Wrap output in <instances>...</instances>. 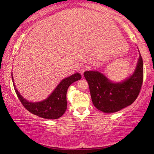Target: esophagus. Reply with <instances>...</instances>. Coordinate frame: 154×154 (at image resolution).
Segmentation results:
<instances>
[{
  "label": "esophagus",
  "mask_w": 154,
  "mask_h": 154,
  "mask_svg": "<svg viewBox=\"0 0 154 154\" xmlns=\"http://www.w3.org/2000/svg\"><path fill=\"white\" fill-rule=\"evenodd\" d=\"M88 66H86V65H82V66H81L79 68L80 72L82 74H83V72H84L85 71H86V70H88Z\"/></svg>",
  "instance_id": "34e87169"
}]
</instances>
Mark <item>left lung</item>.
<instances>
[{"label":"left lung","instance_id":"1","mask_svg":"<svg viewBox=\"0 0 154 154\" xmlns=\"http://www.w3.org/2000/svg\"><path fill=\"white\" fill-rule=\"evenodd\" d=\"M139 55L133 74L122 82H112L98 71L84 72L92 103L96 109L104 113H115L134 102L143 81V62Z\"/></svg>","mask_w":154,"mask_h":154}]
</instances>
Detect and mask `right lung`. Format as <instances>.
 I'll return each mask as SVG.
<instances>
[{
    "label": "right lung",
    "instance_id": "1",
    "mask_svg": "<svg viewBox=\"0 0 154 154\" xmlns=\"http://www.w3.org/2000/svg\"><path fill=\"white\" fill-rule=\"evenodd\" d=\"M11 76L15 93L23 106L31 113L49 119H58L65 113L67 108L66 92L68 88L72 83L82 78V75L79 73H75L71 76L65 78L62 80L54 92L45 100L41 102L31 103L20 95L15 88L12 73Z\"/></svg>",
    "mask_w": 154,
    "mask_h": 154
}]
</instances>
